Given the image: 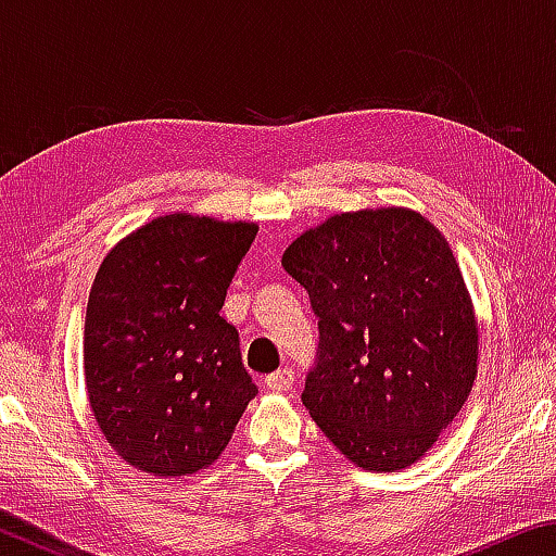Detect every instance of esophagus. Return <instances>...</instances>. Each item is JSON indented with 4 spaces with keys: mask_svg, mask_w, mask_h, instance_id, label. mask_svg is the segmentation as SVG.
Segmentation results:
<instances>
[{
    "mask_svg": "<svg viewBox=\"0 0 556 556\" xmlns=\"http://www.w3.org/2000/svg\"><path fill=\"white\" fill-rule=\"evenodd\" d=\"M265 384H267V390H271V392H287L291 384H294V372H291L289 368H281L277 372L267 375Z\"/></svg>",
    "mask_w": 556,
    "mask_h": 556,
    "instance_id": "1",
    "label": "esophagus"
}]
</instances>
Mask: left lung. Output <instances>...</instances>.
Listing matches in <instances>:
<instances>
[{
  "label": "left lung",
  "instance_id": "8db88e82",
  "mask_svg": "<svg viewBox=\"0 0 556 556\" xmlns=\"http://www.w3.org/2000/svg\"><path fill=\"white\" fill-rule=\"evenodd\" d=\"M281 265L318 316L301 394L318 429L363 470L417 464L478 375V316L444 235L402 205L336 213Z\"/></svg>",
  "mask_w": 556,
  "mask_h": 556
}]
</instances>
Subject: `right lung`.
<instances>
[{"mask_svg":"<svg viewBox=\"0 0 556 556\" xmlns=\"http://www.w3.org/2000/svg\"><path fill=\"white\" fill-rule=\"evenodd\" d=\"M257 223L168 213L112 248L88 299L83 368L108 444L144 473L208 468L257 394L225 294Z\"/></svg>","mask_w":556,"mask_h":556,"instance_id":"right-lung-1","label":"right lung"}]
</instances>
